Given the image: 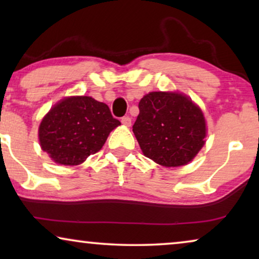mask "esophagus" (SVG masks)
I'll list each match as a JSON object with an SVG mask.
<instances>
[{"mask_svg":"<svg viewBox=\"0 0 259 259\" xmlns=\"http://www.w3.org/2000/svg\"><path fill=\"white\" fill-rule=\"evenodd\" d=\"M121 123L123 126L130 127L131 123H132V120H131L130 116H123V118H121Z\"/></svg>","mask_w":259,"mask_h":259,"instance_id":"obj_1","label":"esophagus"}]
</instances>
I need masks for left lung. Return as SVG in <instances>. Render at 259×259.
<instances>
[{"mask_svg":"<svg viewBox=\"0 0 259 259\" xmlns=\"http://www.w3.org/2000/svg\"><path fill=\"white\" fill-rule=\"evenodd\" d=\"M133 132L147 158L165 167H178L204 146L206 122L201 109L186 95L151 92L139 102Z\"/></svg>","mask_w":259,"mask_h":259,"instance_id":"8db88e82","label":"left lung"}]
</instances>
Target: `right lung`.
I'll list each match as a JSON object with an SVG mask.
<instances>
[{
	"label": "right lung",
	"instance_id": "1",
	"mask_svg": "<svg viewBox=\"0 0 259 259\" xmlns=\"http://www.w3.org/2000/svg\"><path fill=\"white\" fill-rule=\"evenodd\" d=\"M120 125L109 107L91 97H68L51 108L38 127L42 151L56 164L73 166L101 150Z\"/></svg>",
	"mask_w": 259,
	"mask_h": 259
}]
</instances>
